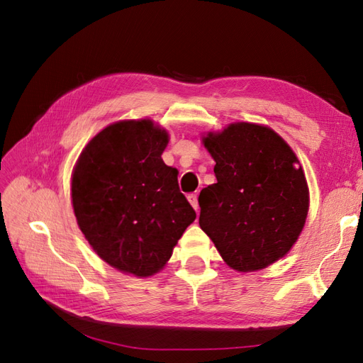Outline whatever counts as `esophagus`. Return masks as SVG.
Masks as SVG:
<instances>
[{
    "mask_svg": "<svg viewBox=\"0 0 363 363\" xmlns=\"http://www.w3.org/2000/svg\"><path fill=\"white\" fill-rule=\"evenodd\" d=\"M187 199H189V203L191 204V207H194V209L198 212V209H199V204H198V195H196V194H190V195L187 196Z\"/></svg>",
    "mask_w": 363,
    "mask_h": 363,
    "instance_id": "obj_1",
    "label": "esophagus"
}]
</instances>
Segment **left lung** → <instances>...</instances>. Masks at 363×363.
Listing matches in <instances>:
<instances>
[{
  "label": "left lung",
  "mask_w": 363,
  "mask_h": 363,
  "mask_svg": "<svg viewBox=\"0 0 363 363\" xmlns=\"http://www.w3.org/2000/svg\"><path fill=\"white\" fill-rule=\"evenodd\" d=\"M203 143L217 182L199 194V226L237 272L284 257L304 228L309 189L296 154L273 129L233 123Z\"/></svg>",
  "instance_id": "obj_1"
}]
</instances>
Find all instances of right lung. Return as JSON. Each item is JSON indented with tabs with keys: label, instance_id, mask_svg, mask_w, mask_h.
<instances>
[{
	"label": "right lung",
	"instance_id": "right-lung-1",
	"mask_svg": "<svg viewBox=\"0 0 363 363\" xmlns=\"http://www.w3.org/2000/svg\"><path fill=\"white\" fill-rule=\"evenodd\" d=\"M168 133L151 120L113 123L76 162L72 199L79 229L111 267L138 277L160 272L196 213L177 169L162 160Z\"/></svg>",
	"mask_w": 363,
	"mask_h": 363
}]
</instances>
